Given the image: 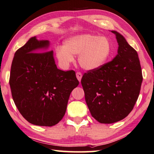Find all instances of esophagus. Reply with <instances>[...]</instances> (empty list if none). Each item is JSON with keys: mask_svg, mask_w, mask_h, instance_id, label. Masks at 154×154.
Masks as SVG:
<instances>
[{"mask_svg": "<svg viewBox=\"0 0 154 154\" xmlns=\"http://www.w3.org/2000/svg\"><path fill=\"white\" fill-rule=\"evenodd\" d=\"M82 74H81L80 72H77V73H76V77L77 78V79L79 80V82H81V78H82Z\"/></svg>", "mask_w": 154, "mask_h": 154, "instance_id": "1", "label": "esophagus"}]
</instances>
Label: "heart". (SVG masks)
<instances>
[{"label":"heart","mask_w":154,"mask_h":154,"mask_svg":"<svg viewBox=\"0 0 154 154\" xmlns=\"http://www.w3.org/2000/svg\"><path fill=\"white\" fill-rule=\"evenodd\" d=\"M111 53L109 38L85 33L73 36L55 49V57L63 67H67L78 55V63L86 71H95L106 64Z\"/></svg>","instance_id":"heart-1"}]
</instances>
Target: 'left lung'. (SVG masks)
I'll list each match as a JSON object with an SVG mask.
<instances>
[{
  "label": "left lung",
  "mask_w": 154,
  "mask_h": 154,
  "mask_svg": "<svg viewBox=\"0 0 154 154\" xmlns=\"http://www.w3.org/2000/svg\"><path fill=\"white\" fill-rule=\"evenodd\" d=\"M117 55L101 68L83 75L81 85L91 116L101 123L124 119L133 109L139 96L142 72L137 51L116 31Z\"/></svg>",
  "instance_id": "obj_1"
}]
</instances>
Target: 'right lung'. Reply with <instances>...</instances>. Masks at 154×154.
<instances>
[{
	"instance_id": "right-lung-1",
	"label": "right lung",
	"mask_w": 154,
	"mask_h": 154,
	"mask_svg": "<svg viewBox=\"0 0 154 154\" xmlns=\"http://www.w3.org/2000/svg\"><path fill=\"white\" fill-rule=\"evenodd\" d=\"M50 42L29 38L14 53L10 84L12 96L26 121L53 126L64 116L71 91L79 85L75 72L57 68Z\"/></svg>"
}]
</instances>
